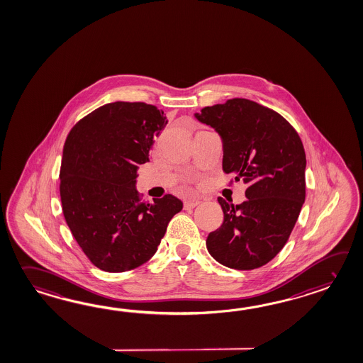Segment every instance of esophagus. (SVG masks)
Masks as SVG:
<instances>
[{
    "label": "esophagus",
    "mask_w": 363,
    "mask_h": 363,
    "mask_svg": "<svg viewBox=\"0 0 363 363\" xmlns=\"http://www.w3.org/2000/svg\"><path fill=\"white\" fill-rule=\"evenodd\" d=\"M199 203H201L199 201H185L184 207H185V210H193V208H195Z\"/></svg>",
    "instance_id": "obj_1"
}]
</instances>
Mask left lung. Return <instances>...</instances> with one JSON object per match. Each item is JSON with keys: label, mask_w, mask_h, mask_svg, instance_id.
<instances>
[{"label": "left lung", "mask_w": 363, "mask_h": 363, "mask_svg": "<svg viewBox=\"0 0 363 363\" xmlns=\"http://www.w3.org/2000/svg\"><path fill=\"white\" fill-rule=\"evenodd\" d=\"M223 140V170L247 185L246 201H218L224 221L207 237L220 264L249 271L281 251L306 195V155L297 131L279 113L247 99H230L194 114Z\"/></svg>", "instance_id": "obj_1"}]
</instances>
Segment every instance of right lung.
Masks as SVG:
<instances>
[{
    "mask_svg": "<svg viewBox=\"0 0 363 363\" xmlns=\"http://www.w3.org/2000/svg\"><path fill=\"white\" fill-rule=\"evenodd\" d=\"M168 123L145 103L116 101L87 114L66 138L60 172L65 220L83 252L105 272L142 266L157 250L184 204L167 194L153 203L137 191L138 168Z\"/></svg>",
    "mask_w": 363,
    "mask_h": 363,
    "instance_id": "1",
    "label": "right lung"
}]
</instances>
